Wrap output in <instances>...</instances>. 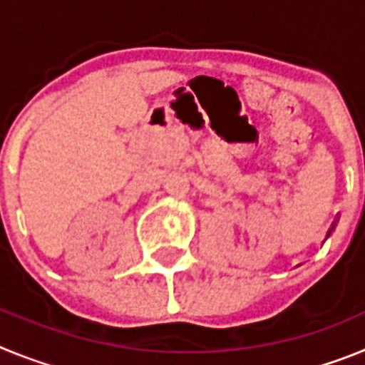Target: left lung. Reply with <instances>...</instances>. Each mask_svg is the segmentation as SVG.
<instances>
[{
    "label": "left lung",
    "instance_id": "left-lung-1",
    "mask_svg": "<svg viewBox=\"0 0 365 365\" xmlns=\"http://www.w3.org/2000/svg\"><path fill=\"white\" fill-rule=\"evenodd\" d=\"M333 230H334V222H333V227H331V228H329V232H327V235H329V234H331V232H333Z\"/></svg>",
    "mask_w": 365,
    "mask_h": 365
}]
</instances>
